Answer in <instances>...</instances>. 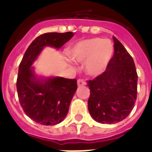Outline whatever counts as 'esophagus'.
Wrapping results in <instances>:
<instances>
[{"label":"esophagus","mask_w":152,"mask_h":152,"mask_svg":"<svg viewBox=\"0 0 152 152\" xmlns=\"http://www.w3.org/2000/svg\"><path fill=\"white\" fill-rule=\"evenodd\" d=\"M86 84H87V83H86V82H85L83 80H82V79H79V80H77V85H78L79 87L85 86Z\"/></svg>","instance_id":"esophagus-1"}]
</instances>
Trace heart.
I'll return each instance as SVG.
<instances>
[{
  "instance_id": "1",
  "label": "heart",
  "mask_w": 152,
  "mask_h": 152,
  "mask_svg": "<svg viewBox=\"0 0 152 152\" xmlns=\"http://www.w3.org/2000/svg\"><path fill=\"white\" fill-rule=\"evenodd\" d=\"M70 58L77 62L86 61L87 72L99 75L104 72L114 55V46L110 40L89 38L74 44L69 51Z\"/></svg>"
}]
</instances>
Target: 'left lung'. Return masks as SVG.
I'll return each instance as SVG.
<instances>
[{
    "label": "left lung",
    "mask_w": 152,
    "mask_h": 152,
    "mask_svg": "<svg viewBox=\"0 0 152 152\" xmlns=\"http://www.w3.org/2000/svg\"><path fill=\"white\" fill-rule=\"evenodd\" d=\"M114 55L106 70L87 81L88 110L97 123L113 124L123 120L134 107L137 94V73L134 59L113 37Z\"/></svg>",
    "instance_id": "obj_1"
}]
</instances>
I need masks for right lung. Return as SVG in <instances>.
Returning a JSON list of instances; mask_svg holds the SVG:
<instances>
[{"label":"right lung","mask_w":152,"mask_h":152,"mask_svg":"<svg viewBox=\"0 0 152 152\" xmlns=\"http://www.w3.org/2000/svg\"><path fill=\"white\" fill-rule=\"evenodd\" d=\"M73 36L72 32L39 36L27 48L18 67L16 87L20 104L27 116L41 125H57L64 120L77 81L60 76H39L32 65L45 47L59 49Z\"/></svg>","instance_id":"obj_1"}]
</instances>
